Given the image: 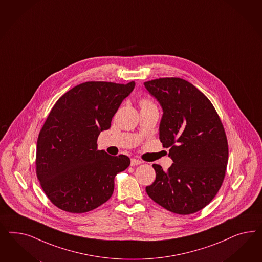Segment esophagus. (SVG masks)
I'll list each match as a JSON object with an SVG mask.
<instances>
[{"label": "esophagus", "mask_w": 262, "mask_h": 262, "mask_svg": "<svg viewBox=\"0 0 262 262\" xmlns=\"http://www.w3.org/2000/svg\"><path fill=\"white\" fill-rule=\"evenodd\" d=\"M141 163H142V161L139 160V159H130V165H132V166H137V165H140Z\"/></svg>", "instance_id": "esophagus-1"}]
</instances>
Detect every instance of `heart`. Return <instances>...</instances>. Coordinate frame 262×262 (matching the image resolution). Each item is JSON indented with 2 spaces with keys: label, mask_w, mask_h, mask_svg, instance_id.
Here are the masks:
<instances>
[{
  "label": "heart",
  "mask_w": 262,
  "mask_h": 262,
  "mask_svg": "<svg viewBox=\"0 0 262 262\" xmlns=\"http://www.w3.org/2000/svg\"><path fill=\"white\" fill-rule=\"evenodd\" d=\"M150 105H154V104L148 100H143L141 102V106H150Z\"/></svg>",
  "instance_id": "b5f03b06"
}]
</instances>
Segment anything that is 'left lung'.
<instances>
[{"instance_id":"obj_1","label":"left lung","mask_w":262,"mask_h":262,"mask_svg":"<svg viewBox=\"0 0 262 262\" xmlns=\"http://www.w3.org/2000/svg\"><path fill=\"white\" fill-rule=\"evenodd\" d=\"M163 114L159 139L170 148L173 164L163 171L154 164L156 181L149 197L177 214H192L207 206L222 185L229 157L227 136L212 103L180 78L144 82Z\"/></svg>"}]
</instances>
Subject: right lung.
Masks as SVG:
<instances>
[{"mask_svg":"<svg viewBox=\"0 0 262 262\" xmlns=\"http://www.w3.org/2000/svg\"><path fill=\"white\" fill-rule=\"evenodd\" d=\"M135 81H88L61 96L40 130L36 174L49 200L64 211L84 213L102 206L114 190L115 176L130 164L127 156L97 150Z\"/></svg>","mask_w":262,"mask_h":262,"instance_id":"1","label":"right lung"}]
</instances>
